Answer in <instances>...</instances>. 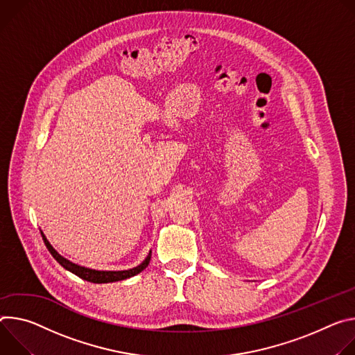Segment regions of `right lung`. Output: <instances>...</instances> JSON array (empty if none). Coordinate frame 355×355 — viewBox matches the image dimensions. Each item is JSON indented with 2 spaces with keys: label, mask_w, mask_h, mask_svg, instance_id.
<instances>
[{
  "label": "right lung",
  "mask_w": 355,
  "mask_h": 355,
  "mask_svg": "<svg viewBox=\"0 0 355 355\" xmlns=\"http://www.w3.org/2000/svg\"><path fill=\"white\" fill-rule=\"evenodd\" d=\"M42 234V239H44V243L46 245V248L49 250V252L52 254V257L67 270H70L71 273L77 275L78 278H82L85 281H89V282H93V284H108V282H116V281H124V279H128L131 277H135V275H138L139 272H142L149 261H150V251L148 254V257L145 258V261L142 263H139L138 266L135 268H131V269H127V270H96V269H90V268H85V266H80L77 263H73L70 262L69 259L63 258L60 254H58V251L51 245V243L46 240L45 234L41 231Z\"/></svg>",
  "instance_id": "1"
}]
</instances>
